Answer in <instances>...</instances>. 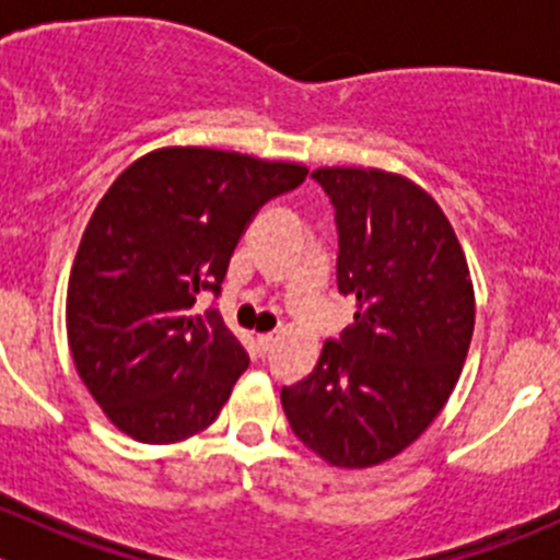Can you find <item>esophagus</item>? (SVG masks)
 <instances>
[{"label": "esophagus", "mask_w": 560, "mask_h": 560, "mask_svg": "<svg viewBox=\"0 0 560 560\" xmlns=\"http://www.w3.org/2000/svg\"><path fill=\"white\" fill-rule=\"evenodd\" d=\"M273 343H276V336L273 332H265V336H257V347H259V352H270V349H273Z\"/></svg>", "instance_id": "34e87169"}]
</instances>
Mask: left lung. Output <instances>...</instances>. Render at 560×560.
<instances>
[{
  "mask_svg": "<svg viewBox=\"0 0 560 560\" xmlns=\"http://www.w3.org/2000/svg\"><path fill=\"white\" fill-rule=\"evenodd\" d=\"M336 208L338 290L354 322L281 387L295 436L338 468L404 453L453 395L474 332L466 254L439 202L376 167L312 173Z\"/></svg>",
  "mask_w": 560,
  "mask_h": 560,
  "instance_id": "obj_1",
  "label": "left lung"
}]
</instances>
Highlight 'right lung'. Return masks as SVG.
Here are the masks:
<instances>
[{"instance_id": "add662e5", "label": "right lung", "mask_w": 560, "mask_h": 560, "mask_svg": "<svg viewBox=\"0 0 560 560\" xmlns=\"http://www.w3.org/2000/svg\"><path fill=\"white\" fill-rule=\"evenodd\" d=\"M308 167L238 151L167 145L127 167L86 224L67 284L78 376L121 433L171 444L202 431L248 365L217 308L254 213Z\"/></svg>"}]
</instances>
